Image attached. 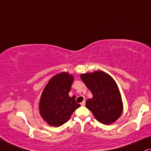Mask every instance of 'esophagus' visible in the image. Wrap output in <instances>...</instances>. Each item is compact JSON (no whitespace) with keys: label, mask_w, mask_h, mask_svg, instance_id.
<instances>
[{"label":"esophagus","mask_w":151,"mask_h":151,"mask_svg":"<svg viewBox=\"0 0 151 151\" xmlns=\"http://www.w3.org/2000/svg\"><path fill=\"white\" fill-rule=\"evenodd\" d=\"M81 105L83 106H83L86 105V101H83L82 103H81Z\"/></svg>","instance_id":"esophagus-1"}]
</instances>
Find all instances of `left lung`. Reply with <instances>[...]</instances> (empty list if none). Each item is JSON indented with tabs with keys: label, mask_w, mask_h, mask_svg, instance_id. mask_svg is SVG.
Instances as JSON below:
<instances>
[{
	"label": "left lung",
	"mask_w": 151,
	"mask_h": 151,
	"mask_svg": "<svg viewBox=\"0 0 151 151\" xmlns=\"http://www.w3.org/2000/svg\"><path fill=\"white\" fill-rule=\"evenodd\" d=\"M81 78L92 93L86 106L102 124H111L120 117L123 110L122 98L114 78L103 71L81 75Z\"/></svg>",
	"instance_id": "obj_1"
}]
</instances>
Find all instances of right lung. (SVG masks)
<instances>
[{"instance_id":"add662e5","label":"right lung","mask_w":151,"mask_h":151,"mask_svg":"<svg viewBox=\"0 0 151 151\" xmlns=\"http://www.w3.org/2000/svg\"><path fill=\"white\" fill-rule=\"evenodd\" d=\"M73 80V76L68 73L57 74L50 78L42 93L40 114L50 126H61L81 106L76 103L75 96L68 95Z\"/></svg>"}]
</instances>
